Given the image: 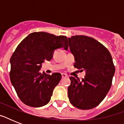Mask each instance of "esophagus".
<instances>
[{"mask_svg": "<svg viewBox=\"0 0 124 124\" xmlns=\"http://www.w3.org/2000/svg\"><path fill=\"white\" fill-rule=\"evenodd\" d=\"M62 78H67V77H68V76L67 75H66V74H65V73H62Z\"/></svg>", "mask_w": 124, "mask_h": 124, "instance_id": "1", "label": "esophagus"}]
</instances>
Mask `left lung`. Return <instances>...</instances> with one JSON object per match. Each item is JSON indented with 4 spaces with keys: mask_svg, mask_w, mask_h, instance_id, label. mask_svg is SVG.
I'll return each mask as SVG.
<instances>
[{
    "mask_svg": "<svg viewBox=\"0 0 124 124\" xmlns=\"http://www.w3.org/2000/svg\"><path fill=\"white\" fill-rule=\"evenodd\" d=\"M68 40L75 56L74 67L85 71L81 81L70 78L68 97L75 108L91 109L104 100L111 88L115 72L112 56L108 49L93 38L76 35L68 38Z\"/></svg>",
    "mask_w": 124,
    "mask_h": 124,
    "instance_id": "left-lung-1",
    "label": "left lung"
}]
</instances>
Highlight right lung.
<instances>
[{
  "mask_svg": "<svg viewBox=\"0 0 124 124\" xmlns=\"http://www.w3.org/2000/svg\"><path fill=\"white\" fill-rule=\"evenodd\" d=\"M68 48V39L46 32H34L18 44L10 59V80L21 101L39 108L50 101L53 91L62 78L59 73H41L44 60H50L56 49Z\"/></svg>",
  "mask_w": 124,
  "mask_h": 124,
  "instance_id": "add662e5",
  "label": "right lung"
}]
</instances>
